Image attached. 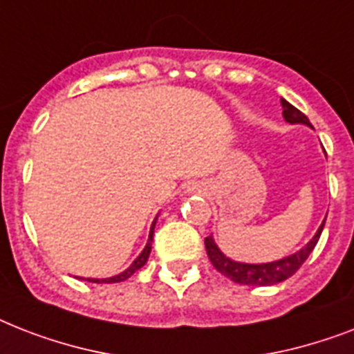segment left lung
<instances>
[{
    "mask_svg": "<svg viewBox=\"0 0 354 354\" xmlns=\"http://www.w3.org/2000/svg\"><path fill=\"white\" fill-rule=\"evenodd\" d=\"M281 106H283V118L286 122L290 124H307L313 127L310 121L307 119L305 113H301L296 106H292L290 102L281 99ZM325 221L322 222V226L318 227L316 235L307 242V246H303L299 252L292 253L288 257H283L279 261H272V263H261V264H248V263H236L226 257L221 252V248L216 246V242L213 241V236H205V252L209 257L211 264L215 266L222 275H226L232 281L239 283V285H252V286H268V285H277L281 281L288 279L290 275H294L299 270L314 246L318 244L319 235L324 232Z\"/></svg>",
    "mask_w": 354,
    "mask_h": 354,
    "instance_id": "obj_1",
    "label": "left lung"
}]
</instances>
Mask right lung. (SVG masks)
<instances>
[{"label": "right lung", "instance_id": "add662e5", "mask_svg": "<svg viewBox=\"0 0 354 354\" xmlns=\"http://www.w3.org/2000/svg\"><path fill=\"white\" fill-rule=\"evenodd\" d=\"M154 226H156V218L154 222H152V227H150V233H149V242H147V246L143 248V252L139 253V257L133 261L130 266H128L124 272H121L119 275H113V277H108V279H88L91 281V283H121V281L128 279L130 275L133 274V272H138L141 266H145V263L149 261V255H150V250H152V236H154Z\"/></svg>", "mask_w": 354, "mask_h": 354}]
</instances>
